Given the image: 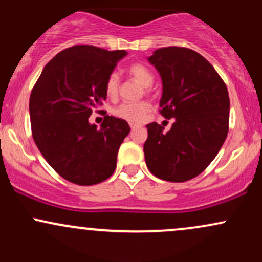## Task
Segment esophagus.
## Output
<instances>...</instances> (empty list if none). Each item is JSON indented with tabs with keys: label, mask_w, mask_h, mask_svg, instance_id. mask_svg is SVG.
<instances>
[{
	"label": "esophagus",
	"mask_w": 262,
	"mask_h": 262,
	"mask_svg": "<svg viewBox=\"0 0 262 262\" xmlns=\"http://www.w3.org/2000/svg\"><path fill=\"white\" fill-rule=\"evenodd\" d=\"M130 128H132V130H137V129L139 128V125H137V124H130Z\"/></svg>",
	"instance_id": "obj_1"
}]
</instances>
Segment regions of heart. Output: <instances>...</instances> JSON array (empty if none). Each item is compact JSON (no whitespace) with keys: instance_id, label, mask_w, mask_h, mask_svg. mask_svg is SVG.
<instances>
[{"instance_id":"1","label":"heart","mask_w":262,"mask_h":262,"mask_svg":"<svg viewBox=\"0 0 262 262\" xmlns=\"http://www.w3.org/2000/svg\"><path fill=\"white\" fill-rule=\"evenodd\" d=\"M128 74L137 80L143 87H150L154 82V75L143 64H133L128 68ZM119 79L116 74H111L104 83V92L108 98H116L118 95ZM149 111V104L146 102L138 103H123L114 108L113 114L118 118L124 119L129 123H140L145 118Z\"/></svg>"}]
</instances>
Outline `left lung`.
I'll return each instance as SVG.
<instances>
[{"instance_id":"8db88e82","label":"left lung","mask_w":262,"mask_h":262,"mask_svg":"<svg viewBox=\"0 0 262 262\" xmlns=\"http://www.w3.org/2000/svg\"><path fill=\"white\" fill-rule=\"evenodd\" d=\"M148 61L161 77V114L175 122L167 133L158 123L146 124V166L165 181H188L213 161L227 138V86L201 54L187 48H161Z\"/></svg>"}]
</instances>
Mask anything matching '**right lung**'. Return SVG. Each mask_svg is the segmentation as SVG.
<instances>
[{"instance_id": "1", "label": "right lung", "mask_w": 262, "mask_h": 262, "mask_svg": "<svg viewBox=\"0 0 262 262\" xmlns=\"http://www.w3.org/2000/svg\"><path fill=\"white\" fill-rule=\"evenodd\" d=\"M125 50L75 45L45 65L29 100L33 139L48 164L68 181L90 186L116 170L121 144L130 132L124 119L89 122L107 98L104 83Z\"/></svg>"}]
</instances>
